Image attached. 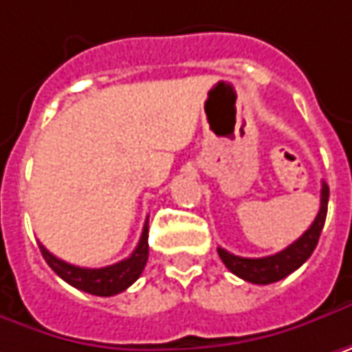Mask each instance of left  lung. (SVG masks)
<instances>
[{
	"mask_svg": "<svg viewBox=\"0 0 352 352\" xmlns=\"http://www.w3.org/2000/svg\"><path fill=\"white\" fill-rule=\"evenodd\" d=\"M327 205H329V185L322 181L320 209L317 217L313 221V225L295 243H291L287 249H283L275 255H269V257L247 258L233 255V253L217 247L219 257L233 275H237L243 280H249L255 285H269V283H277V280L285 279L287 275L297 271L300 265L313 255V251L319 243L324 219H327Z\"/></svg>",
	"mask_w": 352,
	"mask_h": 352,
	"instance_id": "8db88e82",
	"label": "left lung"
}]
</instances>
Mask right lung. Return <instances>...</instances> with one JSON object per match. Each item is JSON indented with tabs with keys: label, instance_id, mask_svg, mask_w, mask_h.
<instances>
[{
	"label": "right lung",
	"instance_id": "add662e5",
	"mask_svg": "<svg viewBox=\"0 0 352 352\" xmlns=\"http://www.w3.org/2000/svg\"><path fill=\"white\" fill-rule=\"evenodd\" d=\"M39 249H41L45 263L55 271V275H59L65 283H69L72 287L83 291V293H89V295L111 297V295L125 291L127 287H131L145 269V263L149 257V219L143 225V233H141V239H139L133 253L109 267H101V269L75 267L72 263H65V261L52 255L43 245H39Z\"/></svg>",
	"mask_w": 352,
	"mask_h": 352
}]
</instances>
